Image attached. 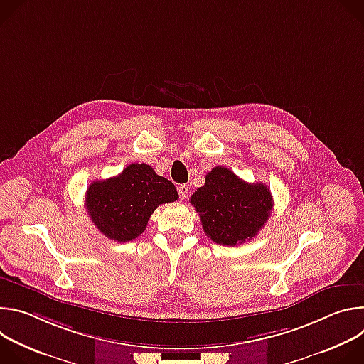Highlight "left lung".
I'll return each mask as SVG.
<instances>
[{
	"label": "left lung",
	"instance_id": "left-lung-1",
	"mask_svg": "<svg viewBox=\"0 0 364 364\" xmlns=\"http://www.w3.org/2000/svg\"><path fill=\"white\" fill-rule=\"evenodd\" d=\"M178 198L174 184L145 163H132L121 174L90 183L86 210L95 226L109 239L129 242L146 228L160 204Z\"/></svg>",
	"mask_w": 364,
	"mask_h": 364
}]
</instances>
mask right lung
<instances>
[{"label": "right lung", "mask_w": 364, "mask_h": 364, "mask_svg": "<svg viewBox=\"0 0 364 364\" xmlns=\"http://www.w3.org/2000/svg\"><path fill=\"white\" fill-rule=\"evenodd\" d=\"M190 203L205 235L226 246L252 239L269 219L274 205L267 186L249 184L222 166L205 176V184L193 193Z\"/></svg>", "instance_id": "obj_1"}]
</instances>
